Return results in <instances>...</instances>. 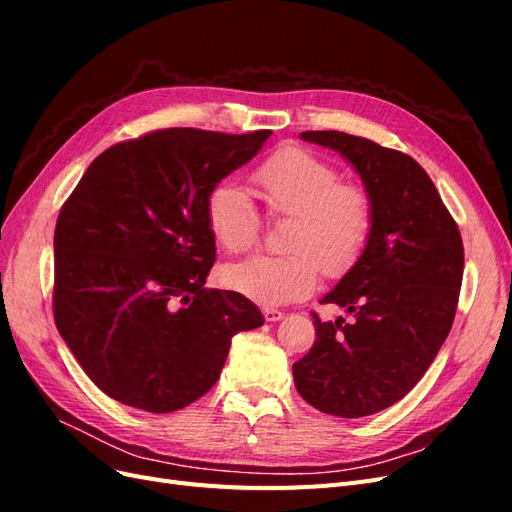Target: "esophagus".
I'll return each instance as SVG.
<instances>
[{"label":"esophagus","mask_w":512,"mask_h":512,"mask_svg":"<svg viewBox=\"0 0 512 512\" xmlns=\"http://www.w3.org/2000/svg\"><path fill=\"white\" fill-rule=\"evenodd\" d=\"M262 314H265L267 322H277V320L284 318L282 309H275V307H262Z\"/></svg>","instance_id":"34e87169"}]
</instances>
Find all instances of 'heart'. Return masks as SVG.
<instances>
[{
  "label": "heart",
  "mask_w": 512,
  "mask_h": 512,
  "mask_svg": "<svg viewBox=\"0 0 512 512\" xmlns=\"http://www.w3.org/2000/svg\"><path fill=\"white\" fill-rule=\"evenodd\" d=\"M262 203L275 215H290L282 256H254L224 269V284L262 305L307 297L327 275L348 271L374 226V203L359 183L314 153L284 147L252 175ZM207 226L228 254L250 252L260 237V215L239 185L218 181L205 203Z\"/></svg>",
  "instance_id": "b5f03b06"
}]
</instances>
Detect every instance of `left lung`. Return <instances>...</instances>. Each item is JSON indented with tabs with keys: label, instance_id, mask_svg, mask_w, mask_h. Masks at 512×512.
<instances>
[{
	"label": "left lung",
	"instance_id": "1",
	"mask_svg": "<svg viewBox=\"0 0 512 512\" xmlns=\"http://www.w3.org/2000/svg\"><path fill=\"white\" fill-rule=\"evenodd\" d=\"M356 168L374 203L361 258L322 297L352 320L314 316L316 342L292 365L294 386L324 414L361 418L393 406L436 359L453 327L463 243L423 166L346 132H301Z\"/></svg>",
	"mask_w": 512,
	"mask_h": 512
}]
</instances>
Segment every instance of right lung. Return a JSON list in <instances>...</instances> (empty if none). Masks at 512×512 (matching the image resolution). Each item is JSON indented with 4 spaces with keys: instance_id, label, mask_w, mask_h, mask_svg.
Masks as SVG:
<instances>
[{
    "instance_id": "obj_1",
    "label": "right lung",
    "mask_w": 512,
    "mask_h": 512,
    "mask_svg": "<svg viewBox=\"0 0 512 512\" xmlns=\"http://www.w3.org/2000/svg\"><path fill=\"white\" fill-rule=\"evenodd\" d=\"M269 136L149 132L102 151L61 207L55 324L108 397L156 414L190 406L218 382L232 335L265 324L243 294L205 288V203Z\"/></svg>"
}]
</instances>
